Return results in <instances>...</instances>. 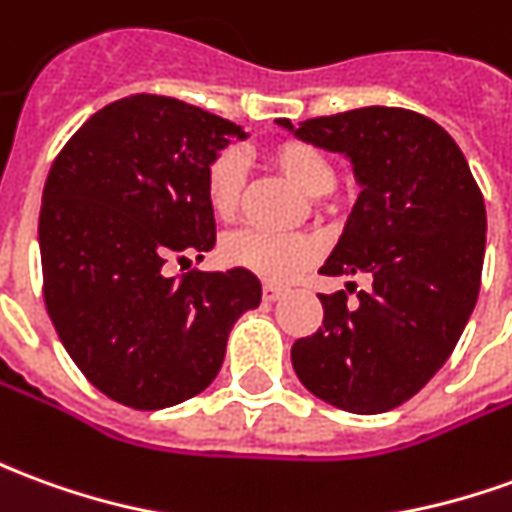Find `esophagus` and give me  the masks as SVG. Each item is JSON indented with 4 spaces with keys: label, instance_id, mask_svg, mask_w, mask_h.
<instances>
[{
    "label": "esophagus",
    "instance_id": "esophagus-1",
    "mask_svg": "<svg viewBox=\"0 0 512 512\" xmlns=\"http://www.w3.org/2000/svg\"><path fill=\"white\" fill-rule=\"evenodd\" d=\"M282 293H285L282 285H263V299H266V302H277Z\"/></svg>",
    "mask_w": 512,
    "mask_h": 512
}]
</instances>
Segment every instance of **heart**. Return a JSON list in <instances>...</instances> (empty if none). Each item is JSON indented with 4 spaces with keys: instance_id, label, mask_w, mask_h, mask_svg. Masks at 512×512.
Returning <instances> with one entry per match:
<instances>
[{
    "instance_id": "heart-1",
    "label": "heart",
    "mask_w": 512,
    "mask_h": 512,
    "mask_svg": "<svg viewBox=\"0 0 512 512\" xmlns=\"http://www.w3.org/2000/svg\"><path fill=\"white\" fill-rule=\"evenodd\" d=\"M268 160L302 194L324 196L335 188V169H332L330 157L313 144L280 141L268 149ZM244 185L246 166L238 149H221L219 155L207 163V205L221 221H230L238 216L241 199H244ZM316 255V244L310 238H302V235L277 238V235H266V232L241 230L232 232L221 241V260L227 266L244 268V271L266 282H288L293 274H299L302 268L310 266Z\"/></svg>"
}]
</instances>
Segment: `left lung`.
<instances>
[{
    "label": "left lung",
    "instance_id": "8db88e82",
    "mask_svg": "<svg viewBox=\"0 0 512 512\" xmlns=\"http://www.w3.org/2000/svg\"><path fill=\"white\" fill-rule=\"evenodd\" d=\"M280 127L349 157L360 185L327 277L371 288L318 293L324 321L291 349L296 377L330 405L374 416L416 396L449 360L477 305L485 202L452 135L405 107H360Z\"/></svg>",
    "mask_w": 512,
    "mask_h": 512
}]
</instances>
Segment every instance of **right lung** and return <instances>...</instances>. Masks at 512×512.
Listing matches in <instances>:
<instances>
[{
    "mask_svg": "<svg viewBox=\"0 0 512 512\" xmlns=\"http://www.w3.org/2000/svg\"><path fill=\"white\" fill-rule=\"evenodd\" d=\"M246 132L202 107L135 94L102 107L55 157L38 244L49 318L113 402L180 405L216 380L232 324L260 305L244 268L188 271L216 246L205 169Z\"/></svg>",
    "mask_w": 512,
    "mask_h": 512,
    "instance_id": "add662e5",
    "label": "right lung"
}]
</instances>
